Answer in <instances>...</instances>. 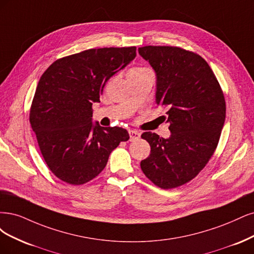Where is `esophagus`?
Masks as SVG:
<instances>
[{
  "label": "esophagus",
  "mask_w": 254,
  "mask_h": 254,
  "mask_svg": "<svg viewBox=\"0 0 254 254\" xmlns=\"http://www.w3.org/2000/svg\"><path fill=\"white\" fill-rule=\"evenodd\" d=\"M128 134H129L130 140H135V139H138L139 137H140V133L137 132V130L129 129V130H128Z\"/></svg>",
  "instance_id": "obj_1"
}]
</instances>
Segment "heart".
<instances>
[{
    "label": "heart",
    "mask_w": 254,
    "mask_h": 254,
    "mask_svg": "<svg viewBox=\"0 0 254 254\" xmlns=\"http://www.w3.org/2000/svg\"><path fill=\"white\" fill-rule=\"evenodd\" d=\"M143 69H145V68H143V67H136V68L130 69L129 72H137V71H140V70H143Z\"/></svg>",
    "instance_id": "obj_1"
}]
</instances>
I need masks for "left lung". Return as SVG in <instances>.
<instances>
[{
  "instance_id": "left-lung-1",
  "label": "left lung",
  "mask_w": 254,
  "mask_h": 254,
  "mask_svg": "<svg viewBox=\"0 0 254 254\" xmlns=\"http://www.w3.org/2000/svg\"><path fill=\"white\" fill-rule=\"evenodd\" d=\"M156 73V103L168 109L169 138L144 132L151 154L140 167L161 189H172L197 175L213 155L226 118L222 88L197 54L174 46L138 48Z\"/></svg>"
}]
</instances>
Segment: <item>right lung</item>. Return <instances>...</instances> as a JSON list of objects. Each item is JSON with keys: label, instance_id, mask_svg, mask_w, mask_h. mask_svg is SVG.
Listing matches in <instances>:
<instances>
[{"label": "right lung", "instance_id": "add662e5", "mask_svg": "<svg viewBox=\"0 0 254 254\" xmlns=\"http://www.w3.org/2000/svg\"><path fill=\"white\" fill-rule=\"evenodd\" d=\"M136 47L92 48L55 61L40 78L29 121L53 173L69 185L99 175L110 154L128 140L126 128L93 124L108 80L135 59Z\"/></svg>", "mask_w": 254, "mask_h": 254}]
</instances>
